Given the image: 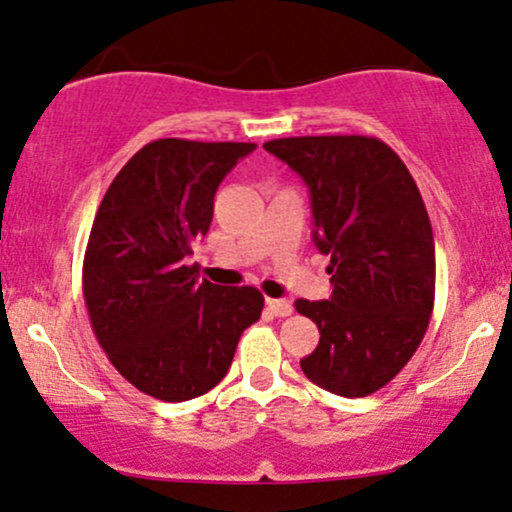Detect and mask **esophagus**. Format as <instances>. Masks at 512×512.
I'll use <instances>...</instances> for the list:
<instances>
[{"mask_svg":"<svg viewBox=\"0 0 512 512\" xmlns=\"http://www.w3.org/2000/svg\"><path fill=\"white\" fill-rule=\"evenodd\" d=\"M266 307H268V312L273 314V317H290V314H292V302L290 300H271V297H268Z\"/></svg>","mask_w":512,"mask_h":512,"instance_id":"1","label":"esophagus"}]
</instances>
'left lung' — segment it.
<instances>
[{
  "mask_svg": "<svg viewBox=\"0 0 512 512\" xmlns=\"http://www.w3.org/2000/svg\"><path fill=\"white\" fill-rule=\"evenodd\" d=\"M263 147L307 183L314 244L331 256L329 300L295 302L321 333L302 372L331 394H375L409 363L433 314L435 244L421 191L377 137H283Z\"/></svg>",
  "mask_w": 512,
  "mask_h": 512,
  "instance_id": "1",
  "label": "left lung"
}]
</instances>
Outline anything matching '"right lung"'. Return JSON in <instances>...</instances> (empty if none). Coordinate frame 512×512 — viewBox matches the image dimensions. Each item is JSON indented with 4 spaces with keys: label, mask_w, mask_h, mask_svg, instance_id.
Returning <instances> with one entry per match:
<instances>
[{
    "label": "right lung",
    "mask_w": 512,
    "mask_h": 512,
    "mask_svg": "<svg viewBox=\"0 0 512 512\" xmlns=\"http://www.w3.org/2000/svg\"><path fill=\"white\" fill-rule=\"evenodd\" d=\"M251 142H149L108 186L86 244L91 329L132 387L162 401L210 392L258 321L256 287L198 283L186 258L212 222L215 191Z\"/></svg>",
    "instance_id": "add662e5"
}]
</instances>
